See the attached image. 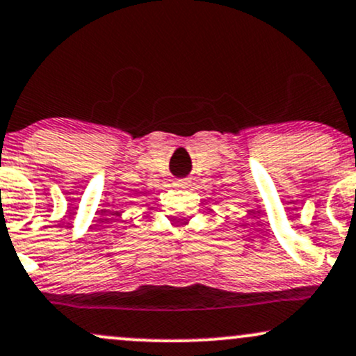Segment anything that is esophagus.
I'll return each instance as SVG.
<instances>
[{
  "instance_id": "obj_1",
  "label": "esophagus",
  "mask_w": 356,
  "mask_h": 356,
  "mask_svg": "<svg viewBox=\"0 0 356 356\" xmlns=\"http://www.w3.org/2000/svg\"><path fill=\"white\" fill-rule=\"evenodd\" d=\"M191 184L189 179H175V186H181V187H187Z\"/></svg>"
}]
</instances>
